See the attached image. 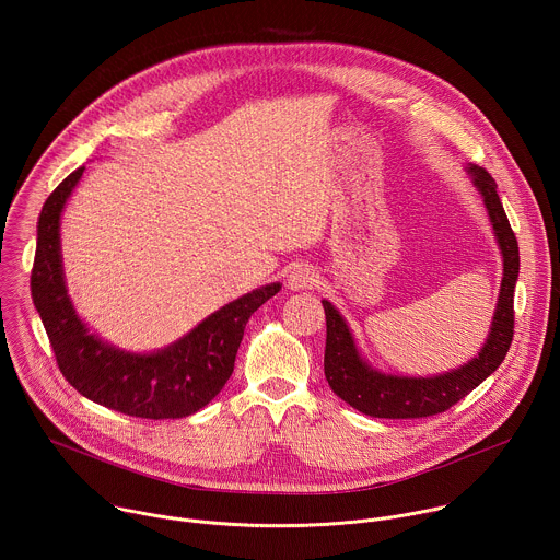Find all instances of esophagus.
Masks as SVG:
<instances>
[{
  "mask_svg": "<svg viewBox=\"0 0 560 560\" xmlns=\"http://www.w3.org/2000/svg\"><path fill=\"white\" fill-rule=\"evenodd\" d=\"M314 283H316V272L307 264L294 266L288 275V288L290 290H305V288H312Z\"/></svg>",
  "mask_w": 560,
  "mask_h": 560,
  "instance_id": "34e87169",
  "label": "esophagus"
}]
</instances>
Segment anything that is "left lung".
Segmentation results:
<instances>
[{
    "instance_id": "1",
    "label": "left lung",
    "mask_w": 560,
    "mask_h": 560,
    "mask_svg": "<svg viewBox=\"0 0 560 560\" xmlns=\"http://www.w3.org/2000/svg\"><path fill=\"white\" fill-rule=\"evenodd\" d=\"M467 175L481 192L494 236L503 255V281L486 346L471 361L439 376H396L370 368L357 350L343 316L330 301L326 310V359L324 370L330 387L354 410L374 419H421L450 410L481 385L505 359L514 337V288L518 279V242L508 221L492 175L469 164Z\"/></svg>"
}]
</instances>
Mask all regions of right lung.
Segmentation results:
<instances>
[{"mask_svg": "<svg viewBox=\"0 0 560 560\" xmlns=\"http://www.w3.org/2000/svg\"><path fill=\"white\" fill-rule=\"evenodd\" d=\"M82 175L84 166L50 192L37 223L31 292L57 365L79 394L115 412L154 421L190 417L223 389L248 318L281 283L234 299L164 350L135 354L102 341L74 312L61 266L59 219Z\"/></svg>", "mask_w": 560, "mask_h": 560, "instance_id": "1", "label": "right lung"}]
</instances>
